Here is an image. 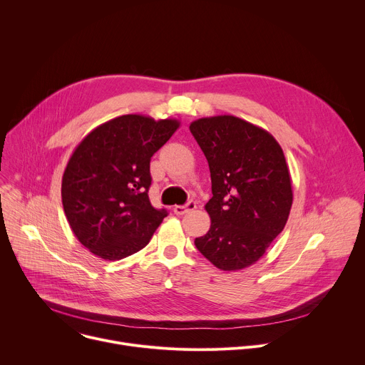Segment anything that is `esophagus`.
Listing matches in <instances>:
<instances>
[{"mask_svg": "<svg viewBox=\"0 0 365 365\" xmlns=\"http://www.w3.org/2000/svg\"><path fill=\"white\" fill-rule=\"evenodd\" d=\"M193 210H196V202L195 200H189L186 205H176L173 207V212L176 215H185V214H187V212H190Z\"/></svg>", "mask_w": 365, "mask_h": 365, "instance_id": "34e87169", "label": "esophagus"}]
</instances>
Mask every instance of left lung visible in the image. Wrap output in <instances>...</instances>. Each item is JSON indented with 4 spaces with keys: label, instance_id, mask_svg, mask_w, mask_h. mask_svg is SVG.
Here are the masks:
<instances>
[{
    "label": "left lung",
    "instance_id": "obj_1",
    "mask_svg": "<svg viewBox=\"0 0 365 365\" xmlns=\"http://www.w3.org/2000/svg\"><path fill=\"white\" fill-rule=\"evenodd\" d=\"M190 133L210 165L211 228L196 248L224 270L250 267L283 231L293 202L283 150L266 130L234 115L199 118Z\"/></svg>",
    "mask_w": 365,
    "mask_h": 365
}]
</instances>
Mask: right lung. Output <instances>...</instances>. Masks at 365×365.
<instances>
[{
	"instance_id": "obj_1",
	"label": "right lung",
	"mask_w": 365,
	"mask_h": 365,
	"mask_svg": "<svg viewBox=\"0 0 365 365\" xmlns=\"http://www.w3.org/2000/svg\"><path fill=\"white\" fill-rule=\"evenodd\" d=\"M179 125L172 118L121 115L75 148L62 178V203L75 237L99 258L115 262L140 251L168 217L148 199L150 160Z\"/></svg>"
}]
</instances>
